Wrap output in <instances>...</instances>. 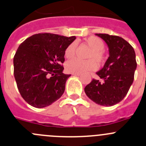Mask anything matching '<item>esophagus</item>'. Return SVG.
Returning a JSON list of instances; mask_svg holds the SVG:
<instances>
[{
  "label": "esophagus",
  "instance_id": "1",
  "mask_svg": "<svg viewBox=\"0 0 146 146\" xmlns=\"http://www.w3.org/2000/svg\"><path fill=\"white\" fill-rule=\"evenodd\" d=\"M73 76H80V74H79V73H73Z\"/></svg>",
  "mask_w": 146,
  "mask_h": 146
}]
</instances>
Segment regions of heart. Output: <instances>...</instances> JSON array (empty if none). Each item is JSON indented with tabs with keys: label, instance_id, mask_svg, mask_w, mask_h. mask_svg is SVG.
I'll return each instance as SVG.
<instances>
[{
	"label": "heart",
	"instance_id": "1",
	"mask_svg": "<svg viewBox=\"0 0 146 146\" xmlns=\"http://www.w3.org/2000/svg\"><path fill=\"white\" fill-rule=\"evenodd\" d=\"M86 43L90 48V51L87 55V60H80L73 58L66 63V69L70 73H83L88 71L95 70L97 68V64L100 65L104 62L105 48L104 43L99 38L91 36L86 39ZM76 48V43H70L65 50V56L67 58H71L74 56Z\"/></svg>",
	"mask_w": 146,
	"mask_h": 146
}]
</instances>
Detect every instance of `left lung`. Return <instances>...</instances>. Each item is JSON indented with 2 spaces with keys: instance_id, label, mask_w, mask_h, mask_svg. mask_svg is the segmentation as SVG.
<instances>
[{
  "instance_id": "1",
  "label": "left lung",
  "mask_w": 146,
  "mask_h": 146,
  "mask_svg": "<svg viewBox=\"0 0 146 146\" xmlns=\"http://www.w3.org/2000/svg\"><path fill=\"white\" fill-rule=\"evenodd\" d=\"M108 47L109 57L96 74L101 80L93 79L84 90L88 97L97 104L112 106L125 98L132 85L137 67L133 48L116 35L96 33Z\"/></svg>"
}]
</instances>
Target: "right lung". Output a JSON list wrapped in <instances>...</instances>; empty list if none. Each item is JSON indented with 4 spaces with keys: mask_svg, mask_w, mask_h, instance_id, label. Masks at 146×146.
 Returning a JSON list of instances; mask_svg holds the SVG:
<instances>
[{
    "mask_svg": "<svg viewBox=\"0 0 146 146\" xmlns=\"http://www.w3.org/2000/svg\"><path fill=\"white\" fill-rule=\"evenodd\" d=\"M76 38L38 33L20 45L13 58L14 77L21 96L28 104L41 108L61 97L70 76L63 73L65 50Z\"/></svg>",
    "mask_w": 146,
    "mask_h": 146,
    "instance_id": "obj_1",
    "label": "right lung"
}]
</instances>
